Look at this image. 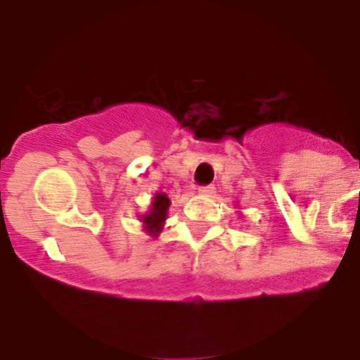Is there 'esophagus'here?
Segmentation results:
<instances>
[{
  "instance_id": "esophagus-1",
  "label": "esophagus",
  "mask_w": 360,
  "mask_h": 360,
  "mask_svg": "<svg viewBox=\"0 0 360 360\" xmlns=\"http://www.w3.org/2000/svg\"><path fill=\"white\" fill-rule=\"evenodd\" d=\"M198 193H200V195H203V196H212V195H214V186L200 187Z\"/></svg>"
}]
</instances>
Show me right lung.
I'll use <instances>...</instances> for the list:
<instances>
[{
  "label": "right lung",
  "instance_id": "right-lung-1",
  "mask_svg": "<svg viewBox=\"0 0 360 360\" xmlns=\"http://www.w3.org/2000/svg\"><path fill=\"white\" fill-rule=\"evenodd\" d=\"M171 200L167 198L165 193H155L151 200V205H149V211H146V214L139 216V219L142 221V227L148 232L149 236L157 238L162 232L165 224V218H167V211H169Z\"/></svg>",
  "mask_w": 360,
  "mask_h": 360
}]
</instances>
